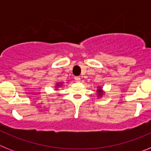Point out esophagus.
<instances>
[{
  "mask_svg": "<svg viewBox=\"0 0 151 151\" xmlns=\"http://www.w3.org/2000/svg\"><path fill=\"white\" fill-rule=\"evenodd\" d=\"M75 81L76 82H79L80 81H81V78H80V77L78 76H76L75 77Z\"/></svg>",
  "mask_w": 151,
  "mask_h": 151,
  "instance_id": "obj_1",
  "label": "esophagus"
}]
</instances>
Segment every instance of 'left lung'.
<instances>
[{
  "label": "left lung",
  "mask_w": 151,
  "mask_h": 151,
  "mask_svg": "<svg viewBox=\"0 0 151 151\" xmlns=\"http://www.w3.org/2000/svg\"><path fill=\"white\" fill-rule=\"evenodd\" d=\"M97 94H98V96H99V97H101V96H102L103 91L101 87H99L98 88V89H97Z\"/></svg>",
  "instance_id": "left-lung-1"
}]
</instances>
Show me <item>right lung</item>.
Masks as SVG:
<instances>
[{
	"mask_svg": "<svg viewBox=\"0 0 151 151\" xmlns=\"http://www.w3.org/2000/svg\"><path fill=\"white\" fill-rule=\"evenodd\" d=\"M60 85H62V84H61V83H58V84H57V85H56V88H58V87H60Z\"/></svg>",
	"mask_w": 151,
	"mask_h": 151,
	"instance_id": "obj_1",
	"label": "right lung"
}]
</instances>
